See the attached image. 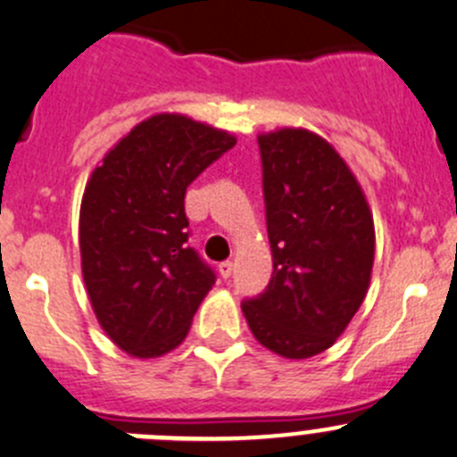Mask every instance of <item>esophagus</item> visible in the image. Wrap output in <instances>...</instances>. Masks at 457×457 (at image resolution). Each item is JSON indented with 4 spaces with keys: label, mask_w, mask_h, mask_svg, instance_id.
I'll return each instance as SVG.
<instances>
[{
    "label": "esophagus",
    "mask_w": 457,
    "mask_h": 457,
    "mask_svg": "<svg viewBox=\"0 0 457 457\" xmlns=\"http://www.w3.org/2000/svg\"><path fill=\"white\" fill-rule=\"evenodd\" d=\"M217 271H220L221 278H228L233 273V262L231 260H224V262L217 264Z\"/></svg>",
    "instance_id": "esophagus-1"
}]
</instances>
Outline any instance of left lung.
<instances>
[{"mask_svg": "<svg viewBox=\"0 0 457 457\" xmlns=\"http://www.w3.org/2000/svg\"><path fill=\"white\" fill-rule=\"evenodd\" d=\"M273 276L242 303L251 334L285 359H310L337 343L368 294L375 221L366 193L320 134H258Z\"/></svg>", "mask_w": 457, "mask_h": 457, "instance_id": "1", "label": "left lung"}]
</instances>
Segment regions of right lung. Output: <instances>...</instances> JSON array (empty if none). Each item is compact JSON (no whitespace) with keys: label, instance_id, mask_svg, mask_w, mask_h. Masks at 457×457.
I'll list each match as a JSON object with an SVG mask.
<instances>
[{"label":"right lung","instance_id":"1","mask_svg":"<svg viewBox=\"0 0 457 457\" xmlns=\"http://www.w3.org/2000/svg\"><path fill=\"white\" fill-rule=\"evenodd\" d=\"M186 114L134 125L91 172L80 204V264L103 332L137 359L175 350L215 273L188 242L186 190L236 145Z\"/></svg>","mask_w":457,"mask_h":457}]
</instances>
